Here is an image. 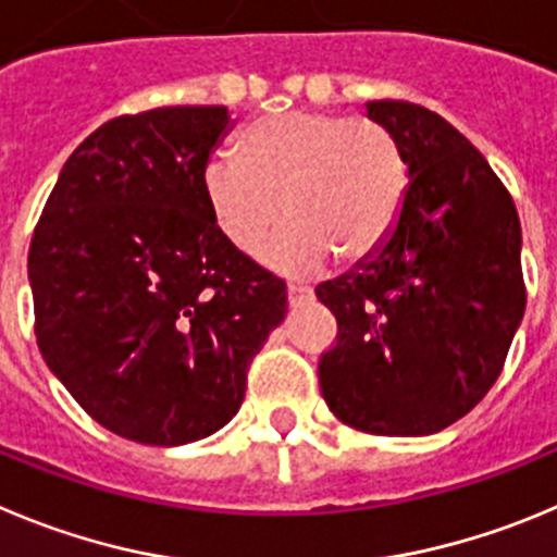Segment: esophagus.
<instances>
[{"label": "esophagus", "instance_id": "1", "mask_svg": "<svg viewBox=\"0 0 557 557\" xmlns=\"http://www.w3.org/2000/svg\"><path fill=\"white\" fill-rule=\"evenodd\" d=\"M310 294H313V290H310L308 285H302V283H288V302H290V305L305 302V299H310Z\"/></svg>", "mask_w": 557, "mask_h": 557}]
</instances>
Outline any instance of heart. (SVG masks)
Here are the masks:
<instances>
[{"mask_svg":"<svg viewBox=\"0 0 557 557\" xmlns=\"http://www.w3.org/2000/svg\"><path fill=\"white\" fill-rule=\"evenodd\" d=\"M408 154L397 133L366 116L285 110L249 124L235 154L210 158L202 194L230 247L263 252L280 272H313L338 255L363 260L388 238L408 197Z\"/></svg>","mask_w":557,"mask_h":557,"instance_id":"1","label":"heart"}]
</instances>
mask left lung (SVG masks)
<instances>
[{
	"label": "left lung",
	"instance_id": "obj_1",
	"mask_svg": "<svg viewBox=\"0 0 557 557\" xmlns=\"http://www.w3.org/2000/svg\"><path fill=\"white\" fill-rule=\"evenodd\" d=\"M408 154L403 213L352 272L315 288L338 322L319 360L341 422L430 435L466 416L503 372L524 315L522 227L488 160L433 110L366 102Z\"/></svg>",
	"mask_w": 557,
	"mask_h": 557
}]
</instances>
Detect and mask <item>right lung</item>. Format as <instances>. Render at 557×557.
I'll return each mask as SVG.
<instances>
[{"label":"right lung","mask_w":557,"mask_h":557,"mask_svg":"<svg viewBox=\"0 0 557 557\" xmlns=\"http://www.w3.org/2000/svg\"><path fill=\"white\" fill-rule=\"evenodd\" d=\"M224 104L154 108L94 129L63 163L29 244L35 338L85 413L180 447L238 413L285 319V283L230 247L202 172Z\"/></svg>","instance_id":"right-lung-1"}]
</instances>
